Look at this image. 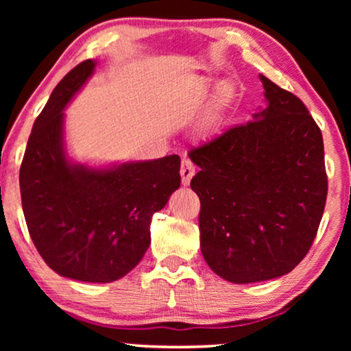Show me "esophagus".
Returning <instances> with one entry per match:
<instances>
[{
	"label": "esophagus",
	"mask_w": 351,
	"mask_h": 351,
	"mask_svg": "<svg viewBox=\"0 0 351 351\" xmlns=\"http://www.w3.org/2000/svg\"><path fill=\"white\" fill-rule=\"evenodd\" d=\"M180 176H182V184L189 185L190 180H191V177L195 176V165L190 160H182Z\"/></svg>",
	"instance_id": "obj_1"
}]
</instances>
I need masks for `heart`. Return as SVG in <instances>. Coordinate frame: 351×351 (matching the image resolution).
I'll return each mask as SVG.
<instances>
[{
    "label": "heart",
    "instance_id": "b5f03b06",
    "mask_svg": "<svg viewBox=\"0 0 351 351\" xmlns=\"http://www.w3.org/2000/svg\"><path fill=\"white\" fill-rule=\"evenodd\" d=\"M233 95H234L233 84L228 83V81H223V83L217 88V93H215L214 114L208 119V121H206V124H204L206 131H213V129L215 128V124H217V114L222 112L223 108L228 107V104L232 102Z\"/></svg>",
    "mask_w": 351,
    "mask_h": 351
}]
</instances>
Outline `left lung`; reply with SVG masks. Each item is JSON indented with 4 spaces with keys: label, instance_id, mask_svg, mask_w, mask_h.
Segmentation results:
<instances>
[{
    "label": "left lung",
    "instance_id": "8db88e82",
    "mask_svg": "<svg viewBox=\"0 0 351 351\" xmlns=\"http://www.w3.org/2000/svg\"><path fill=\"white\" fill-rule=\"evenodd\" d=\"M267 107L254 121L190 150L199 172L201 252L237 285L294 270L323 217L328 176L321 129L304 102L261 75Z\"/></svg>",
    "mask_w": 351,
    "mask_h": 351
}]
</instances>
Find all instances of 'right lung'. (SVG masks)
I'll return each instance as SVG.
<instances>
[{
  "label": "right lung",
  "mask_w": 351,
  "mask_h": 351,
  "mask_svg": "<svg viewBox=\"0 0 351 351\" xmlns=\"http://www.w3.org/2000/svg\"><path fill=\"white\" fill-rule=\"evenodd\" d=\"M95 69L84 60L66 73L38 114L21 166L22 209L32 241L60 276L112 282L150 246L153 214L180 186V158L95 169L66 158L64 108Z\"/></svg>",
  "instance_id": "1"
}]
</instances>
